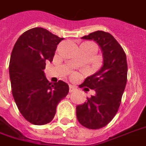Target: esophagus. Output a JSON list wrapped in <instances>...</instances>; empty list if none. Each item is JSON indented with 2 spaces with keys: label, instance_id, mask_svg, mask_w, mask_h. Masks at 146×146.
<instances>
[{
  "label": "esophagus",
  "instance_id": "1",
  "mask_svg": "<svg viewBox=\"0 0 146 146\" xmlns=\"http://www.w3.org/2000/svg\"><path fill=\"white\" fill-rule=\"evenodd\" d=\"M76 90V87L73 86V85H70V92L72 93V92H74L75 90Z\"/></svg>",
  "mask_w": 146,
  "mask_h": 146
}]
</instances>
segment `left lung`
Listing matches in <instances>:
<instances>
[{
  "label": "left lung",
  "mask_w": 146,
  "mask_h": 146,
  "mask_svg": "<svg viewBox=\"0 0 146 146\" xmlns=\"http://www.w3.org/2000/svg\"><path fill=\"white\" fill-rule=\"evenodd\" d=\"M82 38L94 40L100 46L103 52L104 65L98 72L87 77L80 85V88L86 87L94 90L96 94L76 107V117L84 127L99 129L114 118L119 108L127 83L126 54L108 32L97 31Z\"/></svg>",
  "instance_id": "8db88e82"
}]
</instances>
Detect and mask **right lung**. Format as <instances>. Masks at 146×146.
Instances as JSON below:
<instances>
[{"label":"right lung","mask_w":146,"mask_h":146,"mask_svg":"<svg viewBox=\"0 0 146 146\" xmlns=\"http://www.w3.org/2000/svg\"><path fill=\"white\" fill-rule=\"evenodd\" d=\"M62 39L47 29L34 28L24 32L13 48L9 62L13 98L22 116L33 125L50 122L69 93L66 83H50L43 71Z\"/></svg>","instance_id":"1"}]
</instances>
